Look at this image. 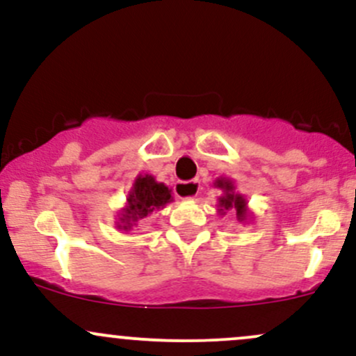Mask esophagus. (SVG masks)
Here are the masks:
<instances>
[{
	"label": "esophagus",
	"mask_w": 356,
	"mask_h": 356,
	"mask_svg": "<svg viewBox=\"0 0 356 356\" xmlns=\"http://www.w3.org/2000/svg\"><path fill=\"white\" fill-rule=\"evenodd\" d=\"M199 189H201V186L197 181H179L174 186L175 196L179 199H194L197 196Z\"/></svg>",
	"instance_id": "34e87169"
}]
</instances>
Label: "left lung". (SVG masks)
<instances>
[{
  "instance_id": "left-lung-1",
  "label": "left lung",
  "mask_w": 356,
  "mask_h": 356,
  "mask_svg": "<svg viewBox=\"0 0 356 356\" xmlns=\"http://www.w3.org/2000/svg\"><path fill=\"white\" fill-rule=\"evenodd\" d=\"M214 186L222 191V194L218 197V214L225 216L228 211H236V220L241 222H247L252 220L253 214L248 209V201L245 199L243 194L236 193L235 182L229 177H218L214 181Z\"/></svg>"
}]
</instances>
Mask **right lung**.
I'll use <instances>...</instances> for the list:
<instances>
[{
  "label": "right lung",
  "mask_w": 356,
  "mask_h": 356,
  "mask_svg": "<svg viewBox=\"0 0 356 356\" xmlns=\"http://www.w3.org/2000/svg\"><path fill=\"white\" fill-rule=\"evenodd\" d=\"M172 201V189L163 182H157L150 174L136 175L134 186L128 191L124 208H121L116 216V229L128 232L135 228L148 214L163 209Z\"/></svg>",
  "instance_id": "add662e5"
}]
</instances>
